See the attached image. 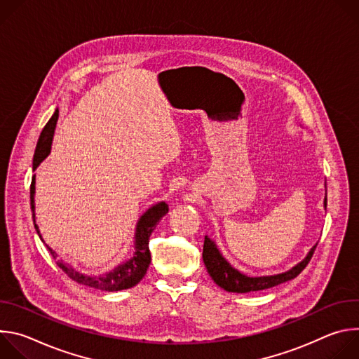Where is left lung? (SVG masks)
I'll use <instances>...</instances> for the list:
<instances>
[{"label": "left lung", "mask_w": 359, "mask_h": 359, "mask_svg": "<svg viewBox=\"0 0 359 359\" xmlns=\"http://www.w3.org/2000/svg\"><path fill=\"white\" fill-rule=\"evenodd\" d=\"M324 204L327 206V197ZM314 245L309 255L294 269H291L287 273L278 274V276H270V277H247L237 270H234L224 259L223 255L219 252L216 248L215 243L206 236L204 237V244H203V262L204 266H206L210 277L215 280L217 285L224 288L226 291L230 292H250V291H260L266 288H271L274 285H278L281 283H285L288 280L295 278L305 267L310 263L313 254L316 251Z\"/></svg>", "instance_id": "left-lung-1"}]
</instances>
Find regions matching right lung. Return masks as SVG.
Masks as SVG:
<instances>
[{
	"label": "right lung",
	"mask_w": 359,
	"mask_h": 359,
	"mask_svg": "<svg viewBox=\"0 0 359 359\" xmlns=\"http://www.w3.org/2000/svg\"><path fill=\"white\" fill-rule=\"evenodd\" d=\"M57 121H58V111H55L53 118L48 121V123L43 126V129L39 135V139H38V143L35 147V153H34V161H32L34 170L48 156V153L50 150V143H53ZM34 193H35V176L32 177V182H31V210H32V217H34V223H35ZM168 212H169V206L165 201H162V203H158L156 206L150 208L140 217L137 227H136V237H135L136 238V251L133 254V257L129 262L118 266L114 271H111L105 276H99V277L83 276V274L75 271L71 266L65 264L62 260H57V264L60 266V269L64 270V273L69 278H72L78 284H83V285H88L92 288H99L104 291H119V290L132 288L144 277V274L147 271V267L150 264L149 237H150L151 231L155 230L159 220ZM35 229H36V233L39 234L36 224H35ZM48 250L55 257L57 252L54 250H50L49 247H48Z\"/></svg>",
	"instance_id": "obj_1"
}]
</instances>
